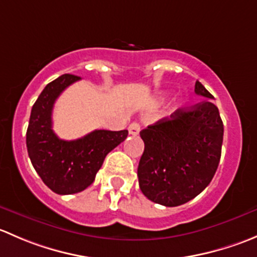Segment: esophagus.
Listing matches in <instances>:
<instances>
[{"label": "esophagus", "instance_id": "esophagus-1", "mask_svg": "<svg viewBox=\"0 0 257 257\" xmlns=\"http://www.w3.org/2000/svg\"><path fill=\"white\" fill-rule=\"evenodd\" d=\"M128 131L129 134H132V136H138L139 132H141V125L138 123H136V121H133L132 124H129Z\"/></svg>", "mask_w": 257, "mask_h": 257}]
</instances>
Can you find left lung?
Returning <instances> with one entry per match:
<instances>
[{
	"mask_svg": "<svg viewBox=\"0 0 257 257\" xmlns=\"http://www.w3.org/2000/svg\"><path fill=\"white\" fill-rule=\"evenodd\" d=\"M195 93L206 99L141 132L144 153L138 165L139 188L160 205L179 206L198 196L219 165L224 124L214 97L199 80Z\"/></svg>",
	"mask_w": 257,
	"mask_h": 257,
	"instance_id": "obj_1",
	"label": "left lung"
}]
</instances>
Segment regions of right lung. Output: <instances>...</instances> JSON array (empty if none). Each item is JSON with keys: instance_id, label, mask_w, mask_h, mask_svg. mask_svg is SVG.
I'll use <instances>...</instances> for the list:
<instances>
[{"instance_id": "obj_1", "label": "right lung", "mask_w": 257, "mask_h": 257, "mask_svg": "<svg viewBox=\"0 0 257 257\" xmlns=\"http://www.w3.org/2000/svg\"><path fill=\"white\" fill-rule=\"evenodd\" d=\"M80 77L63 74L48 83L31 110L26 144L33 168L43 183L59 195L76 194L94 181L108 153L128 131H94L77 141H63L52 129V110L62 92Z\"/></svg>"}]
</instances>
